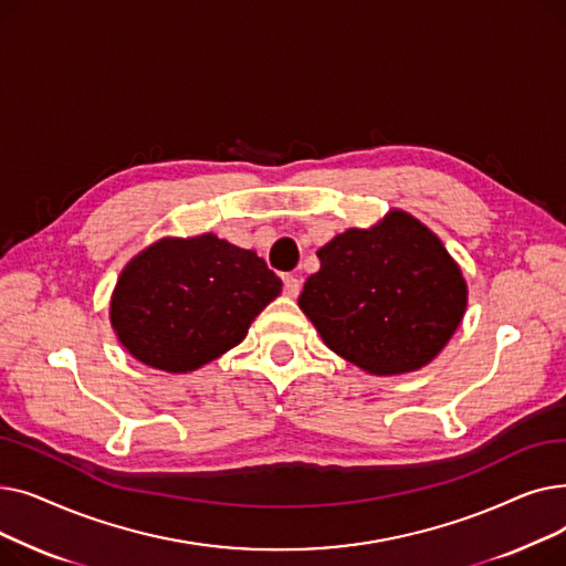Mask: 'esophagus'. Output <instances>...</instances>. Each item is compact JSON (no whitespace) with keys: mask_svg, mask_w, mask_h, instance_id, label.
Here are the masks:
<instances>
[{"mask_svg":"<svg viewBox=\"0 0 566 566\" xmlns=\"http://www.w3.org/2000/svg\"><path fill=\"white\" fill-rule=\"evenodd\" d=\"M284 293L289 295V298H295V295L301 293V280L293 277V275H286L284 277Z\"/></svg>","mask_w":566,"mask_h":566,"instance_id":"34e87169","label":"esophagus"}]
</instances>
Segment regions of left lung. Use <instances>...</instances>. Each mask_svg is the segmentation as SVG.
Masks as SVG:
<instances>
[{
	"label": "left lung",
	"mask_w": 566,
	"mask_h": 566,
	"mask_svg": "<svg viewBox=\"0 0 566 566\" xmlns=\"http://www.w3.org/2000/svg\"><path fill=\"white\" fill-rule=\"evenodd\" d=\"M298 298L316 333L374 376L418 371L448 346L468 284L440 238L406 211L325 243Z\"/></svg>",
	"instance_id": "8db88e82"
}]
</instances>
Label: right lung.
<instances>
[{"instance_id": "right-lung-1", "label": "right lung", "mask_w": 566, "mask_h": 566, "mask_svg": "<svg viewBox=\"0 0 566 566\" xmlns=\"http://www.w3.org/2000/svg\"><path fill=\"white\" fill-rule=\"evenodd\" d=\"M280 293L282 280L254 250L216 233L165 235L124 265L109 323L142 365L188 374L241 344Z\"/></svg>"}]
</instances>
